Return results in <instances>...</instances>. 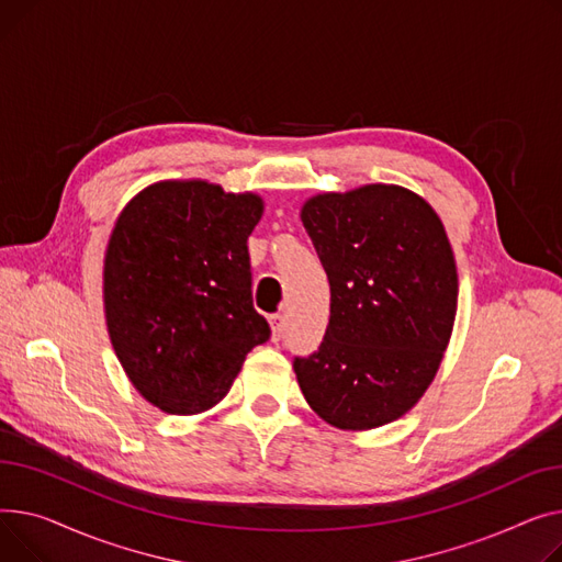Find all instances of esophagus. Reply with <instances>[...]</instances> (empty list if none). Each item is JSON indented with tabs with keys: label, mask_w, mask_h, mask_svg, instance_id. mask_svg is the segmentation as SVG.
Returning a JSON list of instances; mask_svg holds the SVG:
<instances>
[{
	"label": "esophagus",
	"mask_w": 562,
	"mask_h": 562,
	"mask_svg": "<svg viewBox=\"0 0 562 562\" xmlns=\"http://www.w3.org/2000/svg\"><path fill=\"white\" fill-rule=\"evenodd\" d=\"M270 326H272V340L279 342L281 336H283V317L277 313L270 317Z\"/></svg>",
	"instance_id": "obj_1"
}]
</instances>
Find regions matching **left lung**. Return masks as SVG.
I'll return each instance as SVG.
<instances>
[{"label":"left lung","instance_id":"obj_1","mask_svg":"<svg viewBox=\"0 0 562 562\" xmlns=\"http://www.w3.org/2000/svg\"><path fill=\"white\" fill-rule=\"evenodd\" d=\"M302 222L331 285L319 349L292 362L304 397L345 431L400 419L451 338L458 274L447 231L419 194L385 183L315 194Z\"/></svg>","mask_w":562,"mask_h":562}]
</instances>
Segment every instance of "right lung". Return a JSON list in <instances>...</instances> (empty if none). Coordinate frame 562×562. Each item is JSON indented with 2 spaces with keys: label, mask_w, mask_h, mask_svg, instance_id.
<instances>
[{
  "label": "right lung",
  "mask_w": 562,
  "mask_h": 562,
  "mask_svg": "<svg viewBox=\"0 0 562 562\" xmlns=\"http://www.w3.org/2000/svg\"><path fill=\"white\" fill-rule=\"evenodd\" d=\"M260 215L258 194L200 179L158 181L120 213L104 256L106 326L128 381L156 408H213L270 340L247 249Z\"/></svg>",
  "instance_id": "right-lung-1"
}]
</instances>
